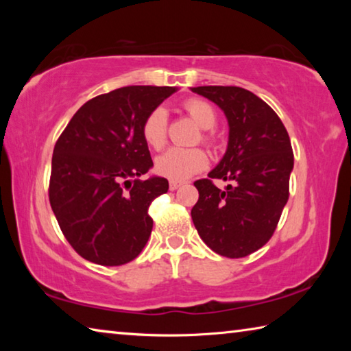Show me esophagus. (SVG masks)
<instances>
[{
	"label": "esophagus",
	"instance_id": "obj_1",
	"mask_svg": "<svg viewBox=\"0 0 351 351\" xmlns=\"http://www.w3.org/2000/svg\"><path fill=\"white\" fill-rule=\"evenodd\" d=\"M182 181H175V180H171L170 182H169V187H170V190H176L178 187H181L182 186Z\"/></svg>",
	"mask_w": 351,
	"mask_h": 351
}]
</instances>
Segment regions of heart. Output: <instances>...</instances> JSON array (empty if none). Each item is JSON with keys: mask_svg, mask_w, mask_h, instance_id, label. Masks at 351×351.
Here are the masks:
<instances>
[{"mask_svg": "<svg viewBox=\"0 0 351 351\" xmlns=\"http://www.w3.org/2000/svg\"><path fill=\"white\" fill-rule=\"evenodd\" d=\"M190 119L197 123L204 132L201 133V139L206 144H212V133L209 130L215 127L217 112L213 106L203 99H190L184 104ZM142 138L148 147L154 150H161L167 142V111L162 106L152 110L142 122ZM209 158H207L203 148H170L162 153L154 161V170L161 176L170 178V180H186L206 169Z\"/></svg>", "mask_w": 351, "mask_h": 351, "instance_id": "heart-1", "label": "heart"}]
</instances>
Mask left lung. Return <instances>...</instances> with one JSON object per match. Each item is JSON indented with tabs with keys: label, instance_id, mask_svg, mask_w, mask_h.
Returning a JSON list of instances; mask_svg holds the SVG:
<instances>
[{
	"label": "left lung",
	"instance_id": "left-lung-1",
	"mask_svg": "<svg viewBox=\"0 0 351 351\" xmlns=\"http://www.w3.org/2000/svg\"><path fill=\"white\" fill-rule=\"evenodd\" d=\"M224 111L228 150L209 178L193 186L199 198L192 209L198 234L213 252L241 258L265 246L274 234L289 198L294 167L287 128L271 106L239 86H197ZM213 179L230 180L224 191Z\"/></svg>",
	"mask_w": 351,
	"mask_h": 351
}]
</instances>
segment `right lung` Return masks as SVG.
Instances as JSON below:
<instances>
[{
    "label": "right lung",
    "mask_w": 351,
    "mask_h": 351,
    "mask_svg": "<svg viewBox=\"0 0 351 351\" xmlns=\"http://www.w3.org/2000/svg\"><path fill=\"white\" fill-rule=\"evenodd\" d=\"M175 86H123L88 100L71 119L52 154L49 203L64 239L88 261L121 266L134 260L153 229L148 207L167 193L153 176L142 122Z\"/></svg>",
    "instance_id": "obj_1"
}]
</instances>
